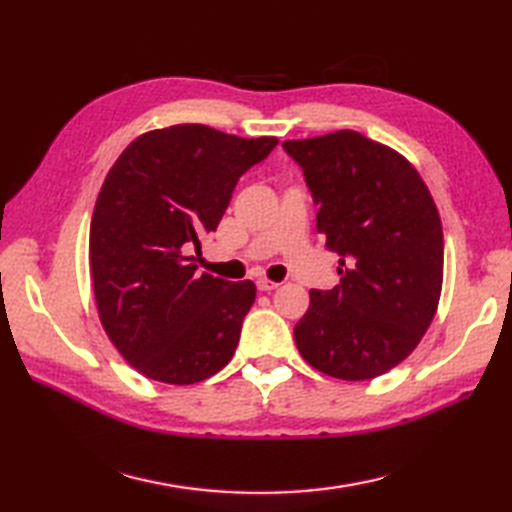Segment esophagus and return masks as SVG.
<instances>
[{
	"label": "esophagus",
	"mask_w": 512,
	"mask_h": 512,
	"mask_svg": "<svg viewBox=\"0 0 512 512\" xmlns=\"http://www.w3.org/2000/svg\"><path fill=\"white\" fill-rule=\"evenodd\" d=\"M255 284H257V288L259 290H262V292H268V290H275L279 284H277V281H270V279H266V277H259L257 281H255Z\"/></svg>",
	"instance_id": "esophagus-1"
}]
</instances>
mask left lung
I'll use <instances>...</instances> for the list:
<instances>
[{
	"instance_id": "1",
	"label": "left lung",
	"mask_w": 512,
	"mask_h": 512,
	"mask_svg": "<svg viewBox=\"0 0 512 512\" xmlns=\"http://www.w3.org/2000/svg\"><path fill=\"white\" fill-rule=\"evenodd\" d=\"M303 169L317 231L339 253L341 284L310 290L295 325L306 361L341 380L389 372L416 350L442 292V222L411 162L352 129L286 140Z\"/></svg>"
}]
</instances>
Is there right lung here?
Listing matches in <instances>:
<instances>
[{"instance_id": "right-lung-1", "label": "right lung", "mask_w": 512, "mask_h": 512, "mask_svg": "<svg viewBox=\"0 0 512 512\" xmlns=\"http://www.w3.org/2000/svg\"><path fill=\"white\" fill-rule=\"evenodd\" d=\"M275 145L173 125L138 136L107 173L90 224L92 286L107 336L143 376L193 385L233 358L255 284L198 275L189 250L200 253L239 176Z\"/></svg>"}]
</instances>
